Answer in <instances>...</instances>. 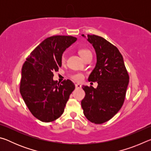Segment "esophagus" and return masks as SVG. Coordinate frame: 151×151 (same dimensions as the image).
I'll use <instances>...</instances> for the list:
<instances>
[{"label": "esophagus", "mask_w": 151, "mask_h": 151, "mask_svg": "<svg viewBox=\"0 0 151 151\" xmlns=\"http://www.w3.org/2000/svg\"><path fill=\"white\" fill-rule=\"evenodd\" d=\"M81 85L80 84H75V87L76 88H81Z\"/></svg>", "instance_id": "34e87169"}]
</instances>
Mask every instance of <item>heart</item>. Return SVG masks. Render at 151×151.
Instances as JSON below:
<instances>
[{"label": "heart", "mask_w": 151, "mask_h": 151, "mask_svg": "<svg viewBox=\"0 0 151 151\" xmlns=\"http://www.w3.org/2000/svg\"><path fill=\"white\" fill-rule=\"evenodd\" d=\"M78 53H79V55H80V56L82 57L83 59L85 58L86 57H87V56L92 55V53L91 52V50H89L88 48H80V49L78 50ZM60 60H61V63H65L66 57H65V55H62ZM71 78H72L73 80H75L76 81H81L83 79L84 75L81 73H76L75 74H73V75L71 76Z\"/></svg>", "instance_id": "heart-1"}]
</instances>
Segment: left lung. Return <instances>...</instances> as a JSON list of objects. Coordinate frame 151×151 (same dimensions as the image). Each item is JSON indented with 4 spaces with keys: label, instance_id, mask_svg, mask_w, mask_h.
Segmentation results:
<instances>
[{
    "label": "left lung",
    "instance_id": "left-lung-1",
    "mask_svg": "<svg viewBox=\"0 0 151 151\" xmlns=\"http://www.w3.org/2000/svg\"><path fill=\"white\" fill-rule=\"evenodd\" d=\"M87 40L95 49L97 59L88 81L97 82L98 86L96 88L83 86L86 94L81 106L89 121L102 124L112 119L122 107L129 76L122 56L115 46L94 35H88Z\"/></svg>",
    "mask_w": 151,
    "mask_h": 151
}]
</instances>
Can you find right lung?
Masks as SVG:
<instances>
[{"label":"right lung","instance_id":"right-lung-1","mask_svg":"<svg viewBox=\"0 0 151 151\" xmlns=\"http://www.w3.org/2000/svg\"><path fill=\"white\" fill-rule=\"evenodd\" d=\"M72 36H52L38 45L22 65L20 93L32 114L49 122L62 115L70 94L75 88L70 80L53 81V72L62 65L61 57L75 42Z\"/></svg>","mask_w":151,"mask_h":151}]
</instances>
